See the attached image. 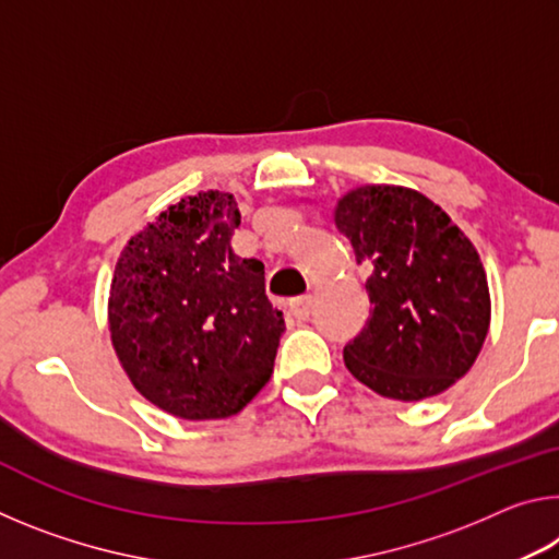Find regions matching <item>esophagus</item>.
I'll list each match as a JSON object with an SVG mask.
<instances>
[{
  "label": "esophagus",
  "mask_w": 559,
  "mask_h": 559,
  "mask_svg": "<svg viewBox=\"0 0 559 559\" xmlns=\"http://www.w3.org/2000/svg\"><path fill=\"white\" fill-rule=\"evenodd\" d=\"M310 310H313V298L310 296H298L290 300V316L296 320H308Z\"/></svg>",
  "instance_id": "esophagus-1"
}]
</instances>
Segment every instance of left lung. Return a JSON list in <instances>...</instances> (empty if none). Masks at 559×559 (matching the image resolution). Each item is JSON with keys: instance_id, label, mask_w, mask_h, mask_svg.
Wrapping results in <instances>:
<instances>
[{"instance_id": "left-lung-1", "label": "left lung", "mask_w": 559, "mask_h": 559, "mask_svg": "<svg viewBox=\"0 0 559 559\" xmlns=\"http://www.w3.org/2000/svg\"><path fill=\"white\" fill-rule=\"evenodd\" d=\"M335 226L367 271L370 318L343 349L355 380L419 402L471 370L490 325L486 271L473 243L427 197L367 185L337 202Z\"/></svg>"}]
</instances>
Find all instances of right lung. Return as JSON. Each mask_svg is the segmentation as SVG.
<instances>
[{"label": "right lung", "mask_w": 559, "mask_h": 559, "mask_svg": "<svg viewBox=\"0 0 559 559\" xmlns=\"http://www.w3.org/2000/svg\"><path fill=\"white\" fill-rule=\"evenodd\" d=\"M231 194L200 192L132 236L110 286V337L135 390L179 419H224L271 380L286 323L259 259H239Z\"/></svg>", "instance_id": "add662e5"}]
</instances>
